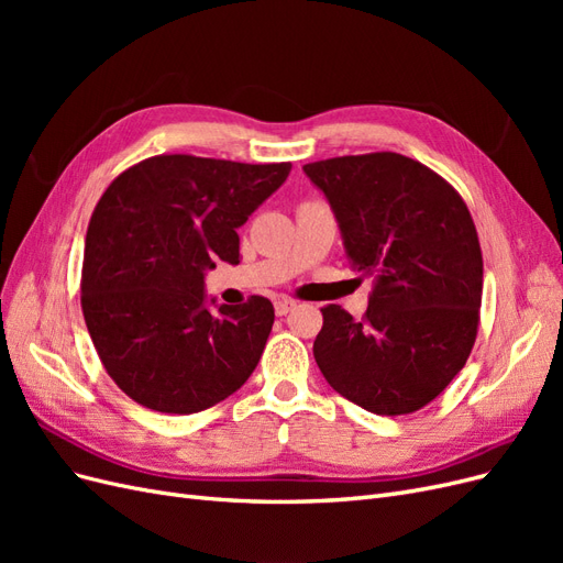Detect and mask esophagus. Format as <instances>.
<instances>
[{"label": "esophagus", "instance_id": "obj_1", "mask_svg": "<svg viewBox=\"0 0 563 563\" xmlns=\"http://www.w3.org/2000/svg\"><path fill=\"white\" fill-rule=\"evenodd\" d=\"M296 300L294 298H288V296H282V298H277L275 300V312L279 314V317H284V314H288V312H291L294 308H296Z\"/></svg>", "mask_w": 563, "mask_h": 563}]
</instances>
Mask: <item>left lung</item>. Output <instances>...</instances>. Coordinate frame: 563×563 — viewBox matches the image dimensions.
I'll return each mask as SVG.
<instances>
[{
	"label": "left lung",
	"instance_id": "8db88e82",
	"mask_svg": "<svg viewBox=\"0 0 563 563\" xmlns=\"http://www.w3.org/2000/svg\"><path fill=\"white\" fill-rule=\"evenodd\" d=\"M302 172L327 195L360 282H373L362 319L340 305L321 308L317 366L371 413L420 411L465 366L479 329L484 258L467 203L397 152L321 159Z\"/></svg>",
	"mask_w": 563,
	"mask_h": 563
}]
</instances>
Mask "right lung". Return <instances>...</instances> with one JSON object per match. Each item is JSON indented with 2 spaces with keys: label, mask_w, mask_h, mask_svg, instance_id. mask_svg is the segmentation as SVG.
Masks as SVG:
<instances>
[{
  "label": "right lung",
  "mask_w": 563,
  "mask_h": 563,
  "mask_svg": "<svg viewBox=\"0 0 563 563\" xmlns=\"http://www.w3.org/2000/svg\"><path fill=\"white\" fill-rule=\"evenodd\" d=\"M291 162L157 155L119 174L89 220L81 312L108 376L135 404L190 416L240 389L258 366L275 308L263 296L203 305V272L240 263L249 216Z\"/></svg>",
  "instance_id": "right-lung-1"
}]
</instances>
